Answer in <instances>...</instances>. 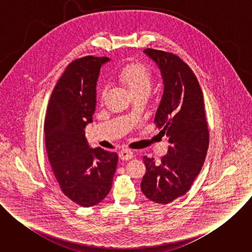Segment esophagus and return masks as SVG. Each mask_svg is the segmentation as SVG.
<instances>
[{"instance_id": "esophagus-1", "label": "esophagus", "mask_w": 252, "mask_h": 252, "mask_svg": "<svg viewBox=\"0 0 252 252\" xmlns=\"http://www.w3.org/2000/svg\"><path fill=\"white\" fill-rule=\"evenodd\" d=\"M119 157H120V158L123 159V160H128V159H130V158H133V154H132V152L129 151V150H123V151L120 152Z\"/></svg>"}]
</instances>
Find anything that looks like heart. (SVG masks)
Returning a JSON list of instances; mask_svg holds the SVG:
<instances>
[{"label": "heart", "mask_w": 252, "mask_h": 252, "mask_svg": "<svg viewBox=\"0 0 252 252\" xmlns=\"http://www.w3.org/2000/svg\"><path fill=\"white\" fill-rule=\"evenodd\" d=\"M117 81L124 86L131 94L149 95L153 87V74L151 69L143 63L131 62L120 69L117 74ZM105 90L100 93V98L103 99Z\"/></svg>", "instance_id": "1"}]
</instances>
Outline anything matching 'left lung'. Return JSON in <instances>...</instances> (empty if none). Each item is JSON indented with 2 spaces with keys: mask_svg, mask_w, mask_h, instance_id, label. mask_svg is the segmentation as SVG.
<instances>
[{
  "mask_svg": "<svg viewBox=\"0 0 252 252\" xmlns=\"http://www.w3.org/2000/svg\"><path fill=\"white\" fill-rule=\"evenodd\" d=\"M143 53L158 64L163 81L155 123L169 146L159 162L143 157L147 171L140 188L152 201L166 204L190 189L203 165L209 132L202 92L191 68L171 53L154 49Z\"/></svg>",
  "mask_w": 252,
  "mask_h": 252,
  "instance_id": "8db88e82",
  "label": "left lung"
}]
</instances>
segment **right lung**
<instances>
[{"instance_id": "add662e5", "label": "right lung", "mask_w": 252, "mask_h": 252, "mask_svg": "<svg viewBox=\"0 0 252 252\" xmlns=\"http://www.w3.org/2000/svg\"><path fill=\"white\" fill-rule=\"evenodd\" d=\"M106 57L88 56L71 62L58 81L48 104L45 140L57 182L70 200L89 207L110 192L118 154L92 149L85 128L93 122L96 82Z\"/></svg>"}]
</instances>
